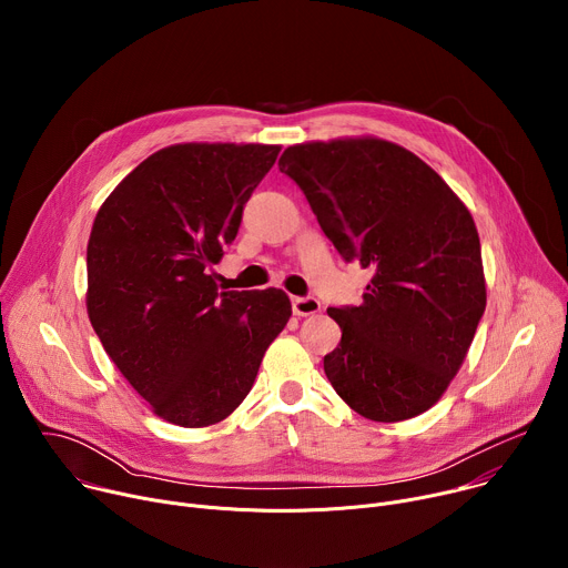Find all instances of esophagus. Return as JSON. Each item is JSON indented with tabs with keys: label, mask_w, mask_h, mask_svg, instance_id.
Wrapping results in <instances>:
<instances>
[{
	"label": "esophagus",
	"mask_w": 568,
	"mask_h": 568,
	"mask_svg": "<svg viewBox=\"0 0 568 568\" xmlns=\"http://www.w3.org/2000/svg\"><path fill=\"white\" fill-rule=\"evenodd\" d=\"M292 312L296 316H310L321 312V303L314 296H294L292 298Z\"/></svg>",
	"instance_id": "1"
}]
</instances>
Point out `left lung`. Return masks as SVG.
I'll use <instances>...</instances> for the list:
<instances>
[{
  "label": "left lung",
  "instance_id": "1",
  "mask_svg": "<svg viewBox=\"0 0 568 568\" xmlns=\"http://www.w3.org/2000/svg\"><path fill=\"white\" fill-rule=\"evenodd\" d=\"M278 169L342 258L373 272L362 305L328 310L342 328L323 357L333 388L375 423L425 414L458 373L485 310L467 206L420 156L375 136L290 145Z\"/></svg>",
  "mask_w": 568,
  "mask_h": 568
}]
</instances>
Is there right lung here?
<instances>
[{
	"instance_id": "add662e5",
	"label": "right lung",
	"mask_w": 568,
	"mask_h": 568,
	"mask_svg": "<svg viewBox=\"0 0 568 568\" xmlns=\"http://www.w3.org/2000/svg\"><path fill=\"white\" fill-rule=\"evenodd\" d=\"M278 152L263 143L161 148L97 213L90 321L123 377L173 425L231 416L292 316L283 290L217 292L211 274Z\"/></svg>"
}]
</instances>
